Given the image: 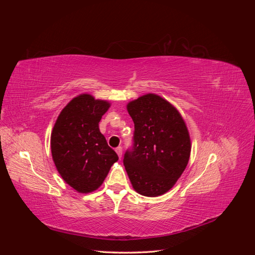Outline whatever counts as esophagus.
Here are the masks:
<instances>
[{"label":"esophagus","mask_w":255,"mask_h":255,"mask_svg":"<svg viewBox=\"0 0 255 255\" xmlns=\"http://www.w3.org/2000/svg\"><path fill=\"white\" fill-rule=\"evenodd\" d=\"M116 153L118 154L119 158H121V156H122V148H121V146H118V148L116 149Z\"/></svg>","instance_id":"34e87169"}]
</instances>
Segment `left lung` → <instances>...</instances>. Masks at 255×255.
<instances>
[{"label":"left lung","instance_id":"obj_1","mask_svg":"<svg viewBox=\"0 0 255 255\" xmlns=\"http://www.w3.org/2000/svg\"><path fill=\"white\" fill-rule=\"evenodd\" d=\"M135 125L134 149L123 159L130 184L144 197L170 190L190 157L191 141L182 115L166 99L146 94L127 104Z\"/></svg>","mask_w":255,"mask_h":255}]
</instances>
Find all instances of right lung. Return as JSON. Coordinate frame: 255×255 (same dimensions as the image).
Returning a JSON list of instances; mask_svg holds the SVG:
<instances>
[{"instance_id":"right-lung-1","label":"right lung","mask_w":255,"mask_h":255,"mask_svg":"<svg viewBox=\"0 0 255 255\" xmlns=\"http://www.w3.org/2000/svg\"><path fill=\"white\" fill-rule=\"evenodd\" d=\"M111 105L107 100L81 94L64 107L53 127V161L63 180L80 194L97 190L118 160L99 128Z\"/></svg>"}]
</instances>
